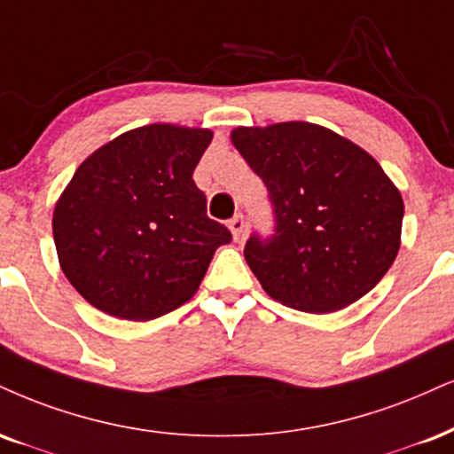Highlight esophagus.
<instances>
[{
    "mask_svg": "<svg viewBox=\"0 0 454 454\" xmlns=\"http://www.w3.org/2000/svg\"><path fill=\"white\" fill-rule=\"evenodd\" d=\"M228 228H231L234 241H239V239L243 237V231H245V220H243V215H234L232 220L228 222Z\"/></svg>",
    "mask_w": 454,
    "mask_h": 454,
    "instance_id": "obj_1",
    "label": "esophagus"
}]
</instances>
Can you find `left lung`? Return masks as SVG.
I'll return each mask as SVG.
<instances>
[{"instance_id": "1", "label": "left lung", "mask_w": 454, "mask_h": 454, "mask_svg": "<svg viewBox=\"0 0 454 454\" xmlns=\"http://www.w3.org/2000/svg\"><path fill=\"white\" fill-rule=\"evenodd\" d=\"M231 141L275 207V234L245 245V260L272 300L325 315L383 279L400 251L403 200L364 147L300 120L237 127Z\"/></svg>"}]
</instances>
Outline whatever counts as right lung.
Returning <instances> with one entry per match:
<instances>
[{
	"label": "right lung",
	"mask_w": 454,
	"mask_h": 454,
	"mask_svg": "<svg viewBox=\"0 0 454 454\" xmlns=\"http://www.w3.org/2000/svg\"><path fill=\"white\" fill-rule=\"evenodd\" d=\"M213 130L145 124L95 150L52 213L61 270L86 302L150 321L188 302L232 234L207 217L192 173Z\"/></svg>",
	"instance_id": "right-lung-1"
}]
</instances>
